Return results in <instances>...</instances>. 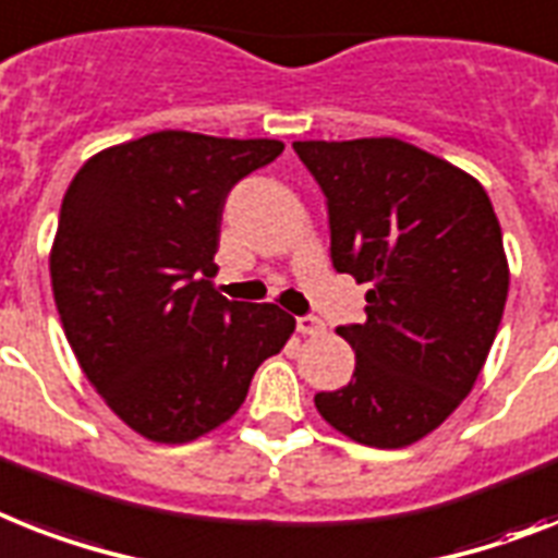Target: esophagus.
<instances>
[{"label": "esophagus", "instance_id": "esophagus-1", "mask_svg": "<svg viewBox=\"0 0 558 558\" xmlns=\"http://www.w3.org/2000/svg\"><path fill=\"white\" fill-rule=\"evenodd\" d=\"M296 330L302 336H322L328 330V325L319 319V316H299L296 319Z\"/></svg>", "mask_w": 558, "mask_h": 558}]
</instances>
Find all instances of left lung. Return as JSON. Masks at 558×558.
<instances>
[{"instance_id": "obj_1", "label": "left lung", "mask_w": 558, "mask_h": 558, "mask_svg": "<svg viewBox=\"0 0 558 558\" xmlns=\"http://www.w3.org/2000/svg\"><path fill=\"white\" fill-rule=\"evenodd\" d=\"M328 199L330 259L367 282V319L336 333L356 351L344 388L316 393L330 427L408 448L476 385L508 302V256L485 187L393 136L293 142Z\"/></svg>"}]
</instances>
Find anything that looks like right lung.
Wrapping results in <instances>:
<instances>
[{"instance_id": "1", "label": "right lung", "mask_w": 558, "mask_h": 558, "mask_svg": "<svg viewBox=\"0 0 558 558\" xmlns=\"http://www.w3.org/2000/svg\"><path fill=\"white\" fill-rule=\"evenodd\" d=\"M276 140L159 131L90 156L50 247V284L76 362L140 436L182 445L245 402L296 319L210 284L225 199L282 154Z\"/></svg>"}]
</instances>
